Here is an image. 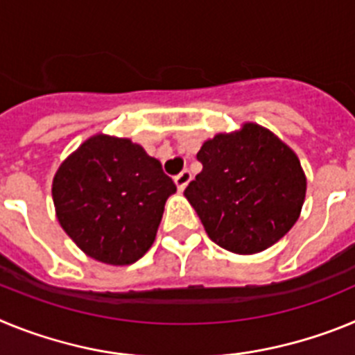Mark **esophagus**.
<instances>
[{
	"mask_svg": "<svg viewBox=\"0 0 355 355\" xmlns=\"http://www.w3.org/2000/svg\"><path fill=\"white\" fill-rule=\"evenodd\" d=\"M190 180H192V174H190V171H183L175 175L174 183H175V187H178V190H180V192H183L184 188H187V184L190 183Z\"/></svg>",
	"mask_w": 355,
	"mask_h": 355,
	"instance_id": "obj_1",
	"label": "esophagus"
}]
</instances>
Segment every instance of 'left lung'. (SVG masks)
I'll return each instance as SVG.
<instances>
[{"mask_svg":"<svg viewBox=\"0 0 355 355\" xmlns=\"http://www.w3.org/2000/svg\"><path fill=\"white\" fill-rule=\"evenodd\" d=\"M202 171L184 188L208 236L236 254L261 252L293 227L306 197L299 158L258 124L216 135L197 153Z\"/></svg>","mask_w":355,"mask_h":355,"instance_id":"8db88e82","label":"left lung"}]
</instances>
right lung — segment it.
Listing matches in <instances>:
<instances>
[{
    "label": "right lung",
    "instance_id": "1",
    "mask_svg": "<svg viewBox=\"0 0 355 355\" xmlns=\"http://www.w3.org/2000/svg\"><path fill=\"white\" fill-rule=\"evenodd\" d=\"M174 181L140 146L97 135L60 165L53 200L65 233L90 258L131 265L155 241Z\"/></svg>",
    "mask_w": 355,
    "mask_h": 355
}]
</instances>
